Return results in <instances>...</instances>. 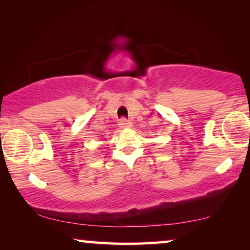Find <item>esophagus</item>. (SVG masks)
Masks as SVG:
<instances>
[{
  "label": "esophagus",
  "mask_w": 250,
  "mask_h": 250,
  "mask_svg": "<svg viewBox=\"0 0 250 250\" xmlns=\"http://www.w3.org/2000/svg\"><path fill=\"white\" fill-rule=\"evenodd\" d=\"M132 126V123L129 121H126V119H121V122H119V127L121 128H128Z\"/></svg>",
  "instance_id": "34e87169"
}]
</instances>
